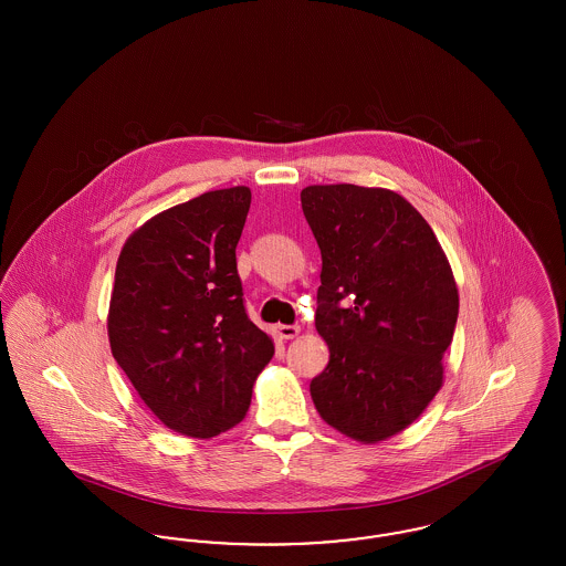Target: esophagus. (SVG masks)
Instances as JSON below:
<instances>
[{"instance_id": "34e87169", "label": "esophagus", "mask_w": 566, "mask_h": 566, "mask_svg": "<svg viewBox=\"0 0 566 566\" xmlns=\"http://www.w3.org/2000/svg\"><path fill=\"white\" fill-rule=\"evenodd\" d=\"M298 326L296 324H275L273 326V333L280 337V339H293L298 335Z\"/></svg>"}]
</instances>
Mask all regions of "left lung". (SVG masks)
Instances as JSON below:
<instances>
[{
  "mask_svg": "<svg viewBox=\"0 0 566 566\" xmlns=\"http://www.w3.org/2000/svg\"><path fill=\"white\" fill-rule=\"evenodd\" d=\"M301 208L323 254L316 328L331 352L310 392L324 422L376 443L441 388L457 282L431 224L399 192L307 187Z\"/></svg>",
  "mask_w": 566,
  "mask_h": 566,
  "instance_id": "obj_1",
  "label": "left lung"
}]
</instances>
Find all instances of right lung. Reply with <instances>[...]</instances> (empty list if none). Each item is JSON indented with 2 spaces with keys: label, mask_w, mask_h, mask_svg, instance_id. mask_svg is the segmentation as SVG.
<instances>
[{
  "label": "right lung",
  "mask_w": 566,
  "mask_h": 566,
  "mask_svg": "<svg viewBox=\"0 0 566 566\" xmlns=\"http://www.w3.org/2000/svg\"><path fill=\"white\" fill-rule=\"evenodd\" d=\"M250 189L210 190L150 218L125 242L109 298L112 356L171 431L235 427L273 356L248 318L235 248Z\"/></svg>",
  "instance_id": "right-lung-1"
}]
</instances>
